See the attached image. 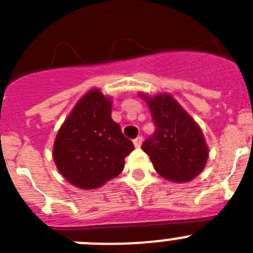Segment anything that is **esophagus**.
<instances>
[{"label":"esophagus","mask_w":253,"mask_h":253,"mask_svg":"<svg viewBox=\"0 0 253 253\" xmlns=\"http://www.w3.org/2000/svg\"><path fill=\"white\" fill-rule=\"evenodd\" d=\"M142 142H143V138L142 137H137V138H135V139L133 140L135 148H139V147L142 146Z\"/></svg>","instance_id":"esophagus-1"}]
</instances>
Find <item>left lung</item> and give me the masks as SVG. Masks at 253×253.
I'll return each instance as SVG.
<instances>
[{"mask_svg": "<svg viewBox=\"0 0 253 253\" xmlns=\"http://www.w3.org/2000/svg\"><path fill=\"white\" fill-rule=\"evenodd\" d=\"M140 96L156 125L153 135L142 144L154 169L173 182L193 180L204 169L209 156L200 126L169 93Z\"/></svg>", "mask_w": 253, "mask_h": 253, "instance_id": "1", "label": "left lung"}]
</instances>
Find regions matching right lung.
<instances>
[{
  "instance_id": "1",
  "label": "right lung",
  "mask_w": 253,
  "mask_h": 253,
  "mask_svg": "<svg viewBox=\"0 0 253 253\" xmlns=\"http://www.w3.org/2000/svg\"><path fill=\"white\" fill-rule=\"evenodd\" d=\"M134 149L111 119V100L97 88L77 102L58 130L53 160L69 184L93 190L122 173Z\"/></svg>"
}]
</instances>
